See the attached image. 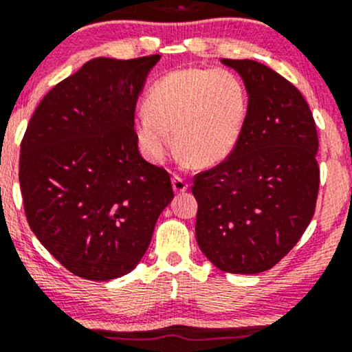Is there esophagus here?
<instances>
[{"instance_id":"esophagus-1","label":"esophagus","mask_w":352,"mask_h":352,"mask_svg":"<svg viewBox=\"0 0 352 352\" xmlns=\"http://www.w3.org/2000/svg\"><path fill=\"white\" fill-rule=\"evenodd\" d=\"M173 190H175V192H184L188 190V183L181 176L175 175L173 176Z\"/></svg>"}]
</instances>
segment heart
<instances>
[{
  "label": "heart",
  "instance_id": "b5f03b06",
  "mask_svg": "<svg viewBox=\"0 0 352 352\" xmlns=\"http://www.w3.org/2000/svg\"><path fill=\"white\" fill-rule=\"evenodd\" d=\"M134 120L141 151L160 162L171 149L196 168L220 164L235 151L248 112L245 85L226 69H183L153 85Z\"/></svg>",
  "mask_w": 352,
  "mask_h": 352
}]
</instances>
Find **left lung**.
I'll return each instance as SVG.
<instances>
[{
  "instance_id": "8db88e82",
  "label": "left lung",
  "mask_w": 352,
  "mask_h": 352,
  "mask_svg": "<svg viewBox=\"0 0 352 352\" xmlns=\"http://www.w3.org/2000/svg\"><path fill=\"white\" fill-rule=\"evenodd\" d=\"M243 78L248 112L232 154L192 181L196 241L228 274H260L304 235L319 192L316 122L289 80L255 60L223 58Z\"/></svg>"
}]
</instances>
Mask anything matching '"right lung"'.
I'll use <instances>...</instances> for the list:
<instances>
[{"label": "right lung", "instance_id": "obj_1", "mask_svg": "<svg viewBox=\"0 0 352 352\" xmlns=\"http://www.w3.org/2000/svg\"><path fill=\"white\" fill-rule=\"evenodd\" d=\"M160 58L90 60L41 99L21 141L30 228L87 280L134 270L175 196L168 171L139 154L134 132L135 102Z\"/></svg>", "mask_w": 352, "mask_h": 352}]
</instances>
